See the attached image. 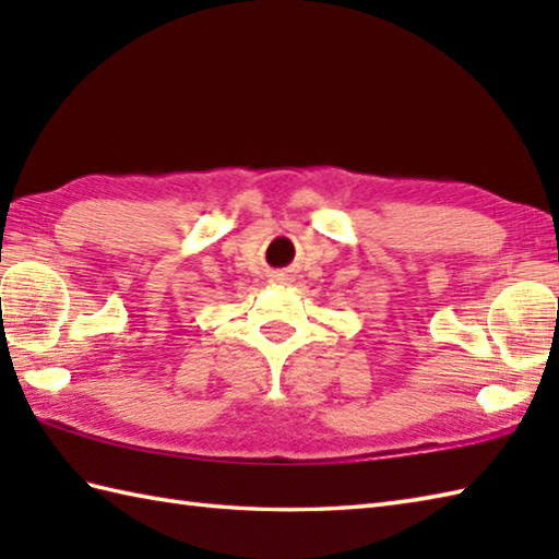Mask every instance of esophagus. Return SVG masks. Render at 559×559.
Returning a JSON list of instances; mask_svg holds the SVG:
<instances>
[{"label":"esophagus","mask_w":559,"mask_h":559,"mask_svg":"<svg viewBox=\"0 0 559 559\" xmlns=\"http://www.w3.org/2000/svg\"><path fill=\"white\" fill-rule=\"evenodd\" d=\"M273 278H276L278 283H286V281H290V278H288V273H273Z\"/></svg>","instance_id":"obj_1"}]
</instances>
